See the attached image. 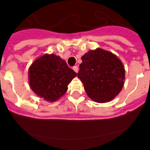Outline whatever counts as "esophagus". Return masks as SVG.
Instances as JSON below:
<instances>
[{"label":"esophagus","instance_id":"34e87169","mask_svg":"<svg viewBox=\"0 0 150 150\" xmlns=\"http://www.w3.org/2000/svg\"><path fill=\"white\" fill-rule=\"evenodd\" d=\"M73 70H74L76 73H78V71H79V70H78L77 66H74V67H73Z\"/></svg>","mask_w":150,"mask_h":150}]
</instances>
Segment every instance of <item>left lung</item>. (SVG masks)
<instances>
[{"label": "left lung", "mask_w": 150, "mask_h": 150, "mask_svg": "<svg viewBox=\"0 0 150 150\" xmlns=\"http://www.w3.org/2000/svg\"><path fill=\"white\" fill-rule=\"evenodd\" d=\"M82 60L77 76L87 95L100 103L113 100L124 85L125 69L121 61L101 48L89 50Z\"/></svg>", "instance_id": "1"}]
</instances>
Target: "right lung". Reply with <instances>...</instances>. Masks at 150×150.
I'll return each mask as SVG.
<instances>
[{"mask_svg":"<svg viewBox=\"0 0 150 150\" xmlns=\"http://www.w3.org/2000/svg\"><path fill=\"white\" fill-rule=\"evenodd\" d=\"M28 75L33 91L47 101L55 102L65 94L76 73L59 56L45 54L31 64Z\"/></svg>","mask_w":150,"mask_h":150,"instance_id":"obj_1","label":"right lung"}]
</instances>
